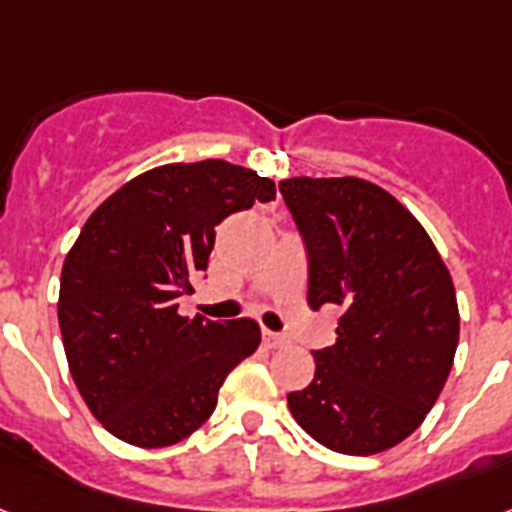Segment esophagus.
<instances>
[{"label":"esophagus","mask_w":512,"mask_h":512,"mask_svg":"<svg viewBox=\"0 0 512 512\" xmlns=\"http://www.w3.org/2000/svg\"><path fill=\"white\" fill-rule=\"evenodd\" d=\"M264 342L269 345V348H280L282 342H285V337L277 335V332H269V329H264Z\"/></svg>","instance_id":"esophagus-1"}]
</instances>
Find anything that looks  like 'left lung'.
<instances>
[{
	"label": "left lung",
	"instance_id": "8db88e82",
	"mask_svg": "<svg viewBox=\"0 0 512 512\" xmlns=\"http://www.w3.org/2000/svg\"><path fill=\"white\" fill-rule=\"evenodd\" d=\"M280 193L308 251V306L342 311L314 379L287 405L342 455H377L424 424L453 369V277L411 211L361 177H290Z\"/></svg>",
	"mask_w": 512,
	"mask_h": 512
}]
</instances>
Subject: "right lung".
Wrapping results in <instances>:
<instances>
[{"label": "right lung", "instance_id": "1", "mask_svg": "<svg viewBox=\"0 0 512 512\" xmlns=\"http://www.w3.org/2000/svg\"><path fill=\"white\" fill-rule=\"evenodd\" d=\"M274 196L269 177L206 159L143 172L88 217L62 264L57 316L75 387L109 434L135 447L175 445L256 353L253 319H188L177 306L206 272L214 227Z\"/></svg>", "mask_w": 512, "mask_h": 512}]
</instances>
